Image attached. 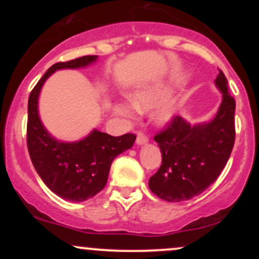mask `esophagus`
Masks as SVG:
<instances>
[{"label": "esophagus", "instance_id": "1", "mask_svg": "<svg viewBox=\"0 0 259 259\" xmlns=\"http://www.w3.org/2000/svg\"><path fill=\"white\" fill-rule=\"evenodd\" d=\"M148 142V136L145 135L142 132H139L138 133V138H136V144L138 145H144V144H147Z\"/></svg>", "mask_w": 259, "mask_h": 259}]
</instances>
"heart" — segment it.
I'll return each mask as SVG.
<instances>
[{"instance_id":"1","label":"heart","mask_w":259,"mask_h":259,"mask_svg":"<svg viewBox=\"0 0 259 259\" xmlns=\"http://www.w3.org/2000/svg\"><path fill=\"white\" fill-rule=\"evenodd\" d=\"M169 94H170L169 89L162 85L141 89V90L135 91L132 95V103H115L114 112L121 115V117L132 118L135 114L136 109L141 112H147L163 105L168 100ZM171 113H173V111L170 108H164L159 113L158 119L160 121H167L171 117Z\"/></svg>"}]
</instances>
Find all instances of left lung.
Instances as JSON below:
<instances>
[{"mask_svg":"<svg viewBox=\"0 0 259 259\" xmlns=\"http://www.w3.org/2000/svg\"><path fill=\"white\" fill-rule=\"evenodd\" d=\"M215 85L223 101L214 119L191 126L175 115L154 135L162 152V164L150 178L148 186L162 200L180 202L202 194L227 165L235 142L236 103L222 70Z\"/></svg>","mask_w":259,"mask_h":259,"instance_id":"1","label":"left lung"}]
</instances>
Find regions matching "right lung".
Masks as SVG:
<instances>
[{
  "label": "right lung",
  "instance_id": "right-lung-1",
  "mask_svg": "<svg viewBox=\"0 0 259 259\" xmlns=\"http://www.w3.org/2000/svg\"><path fill=\"white\" fill-rule=\"evenodd\" d=\"M96 58L82 56L53 64L32 89L28 101L26 144L32 165L52 192L73 202L86 201L99 194L106 186L113 159L132 148L136 139L132 133L115 138L94 130L81 141L59 142L41 124L37 99L46 79L57 69L86 67Z\"/></svg>",
  "mask_w": 259,
  "mask_h": 259
}]
</instances>
